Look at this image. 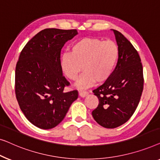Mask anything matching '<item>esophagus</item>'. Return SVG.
I'll list each match as a JSON object with an SVG mask.
<instances>
[{
	"label": "esophagus",
	"mask_w": 160,
	"mask_h": 160,
	"mask_svg": "<svg viewBox=\"0 0 160 160\" xmlns=\"http://www.w3.org/2000/svg\"><path fill=\"white\" fill-rule=\"evenodd\" d=\"M79 95L81 97H85V96L88 95V93L87 91H79Z\"/></svg>",
	"instance_id": "esophagus-1"
}]
</instances>
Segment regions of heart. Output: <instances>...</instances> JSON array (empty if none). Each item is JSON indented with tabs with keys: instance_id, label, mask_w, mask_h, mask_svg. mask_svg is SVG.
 Returning <instances> with one entry per match:
<instances>
[{
	"instance_id": "1",
	"label": "heart",
	"mask_w": 160,
	"mask_h": 160,
	"mask_svg": "<svg viewBox=\"0 0 160 160\" xmlns=\"http://www.w3.org/2000/svg\"><path fill=\"white\" fill-rule=\"evenodd\" d=\"M120 49L112 40L98 38H82L71 47V53H64L60 58L63 73L71 80L77 79L80 72H85L77 82L84 89L96 82L102 83L111 77L118 63ZM83 67H82V66Z\"/></svg>"
}]
</instances>
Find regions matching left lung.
Segmentation results:
<instances>
[{
	"label": "left lung",
	"instance_id": "left-lung-1",
	"mask_svg": "<svg viewBox=\"0 0 160 160\" xmlns=\"http://www.w3.org/2000/svg\"><path fill=\"white\" fill-rule=\"evenodd\" d=\"M112 30L120 49L118 64L111 77L93 91L98 105L92 116L106 128H118L131 118L140 102L144 81L138 51L122 33Z\"/></svg>",
	"mask_w": 160,
	"mask_h": 160
}]
</instances>
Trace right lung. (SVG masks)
<instances>
[{"mask_svg": "<svg viewBox=\"0 0 160 160\" xmlns=\"http://www.w3.org/2000/svg\"><path fill=\"white\" fill-rule=\"evenodd\" d=\"M77 34V30L45 29L20 53L15 70L16 97L26 118L41 129L59 124L78 97L77 90L64 91L70 83L60 67L62 47Z\"/></svg>", "mask_w": 160, "mask_h": 160, "instance_id": "right-lung-1", "label": "right lung"}]
</instances>
